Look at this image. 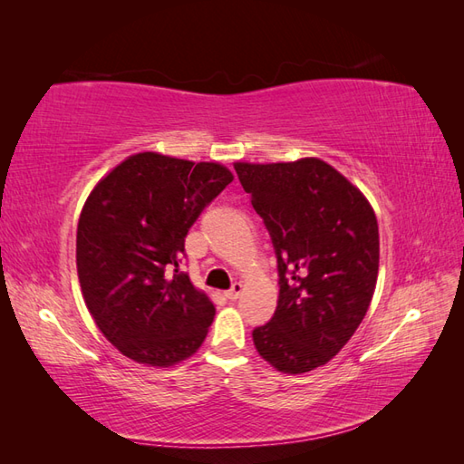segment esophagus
Returning a JSON list of instances; mask_svg holds the SVG:
<instances>
[{"mask_svg":"<svg viewBox=\"0 0 464 464\" xmlns=\"http://www.w3.org/2000/svg\"><path fill=\"white\" fill-rule=\"evenodd\" d=\"M241 289H243V285L241 283H233L231 285V289L229 291H225V297L227 299H231V301H235L241 295Z\"/></svg>","mask_w":464,"mask_h":464,"instance_id":"34e87169","label":"esophagus"}]
</instances>
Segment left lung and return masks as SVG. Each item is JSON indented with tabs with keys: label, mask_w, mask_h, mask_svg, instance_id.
<instances>
[{
	"label": "left lung",
	"mask_w": 464,
	"mask_h": 464,
	"mask_svg": "<svg viewBox=\"0 0 464 464\" xmlns=\"http://www.w3.org/2000/svg\"><path fill=\"white\" fill-rule=\"evenodd\" d=\"M271 235L279 299L253 329L281 372H307L337 354L367 314L379 273V225L364 195L321 160L235 165Z\"/></svg>",
	"instance_id": "left-lung-1"
}]
</instances>
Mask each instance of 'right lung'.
<instances>
[{"mask_svg": "<svg viewBox=\"0 0 464 464\" xmlns=\"http://www.w3.org/2000/svg\"><path fill=\"white\" fill-rule=\"evenodd\" d=\"M233 181L219 163L137 153L95 185L77 223V275L125 357L171 367L201 347L215 307L181 271L185 237Z\"/></svg>", "mask_w": 464, "mask_h": 464, "instance_id": "1", "label": "right lung"}]
</instances>
